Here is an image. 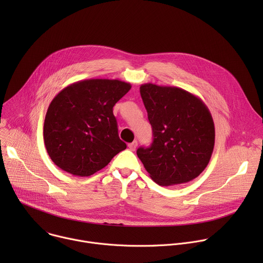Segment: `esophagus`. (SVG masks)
<instances>
[{"instance_id": "esophagus-1", "label": "esophagus", "mask_w": 263, "mask_h": 263, "mask_svg": "<svg viewBox=\"0 0 263 263\" xmlns=\"http://www.w3.org/2000/svg\"><path fill=\"white\" fill-rule=\"evenodd\" d=\"M128 146H129V148L131 149V151H135L136 147H137V141H133V142L129 143Z\"/></svg>"}]
</instances>
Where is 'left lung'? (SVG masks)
I'll use <instances>...</instances> for the list:
<instances>
[{"instance_id": "left-lung-1", "label": "left lung", "mask_w": 263, "mask_h": 263, "mask_svg": "<svg viewBox=\"0 0 263 263\" xmlns=\"http://www.w3.org/2000/svg\"><path fill=\"white\" fill-rule=\"evenodd\" d=\"M140 96L153 130V142L137 156L154 182H190L208 165L215 130L211 114L197 96L175 86L145 83Z\"/></svg>"}]
</instances>
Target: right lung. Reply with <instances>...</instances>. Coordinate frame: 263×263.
<instances>
[{"mask_svg":"<svg viewBox=\"0 0 263 263\" xmlns=\"http://www.w3.org/2000/svg\"><path fill=\"white\" fill-rule=\"evenodd\" d=\"M130 89L121 80L88 79L66 86L52 100L44 140L59 168L88 177L124 151L127 144L120 139L112 108Z\"/></svg>","mask_w":263,"mask_h":263,"instance_id":"right-lung-1","label":"right lung"}]
</instances>
